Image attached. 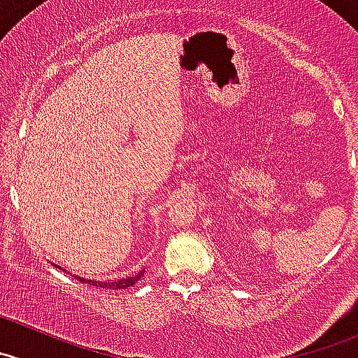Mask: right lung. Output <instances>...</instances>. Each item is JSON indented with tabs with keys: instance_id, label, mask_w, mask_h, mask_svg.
Here are the masks:
<instances>
[{
	"instance_id": "obj_1",
	"label": "right lung",
	"mask_w": 358,
	"mask_h": 358,
	"mask_svg": "<svg viewBox=\"0 0 358 358\" xmlns=\"http://www.w3.org/2000/svg\"><path fill=\"white\" fill-rule=\"evenodd\" d=\"M56 268L66 272V268L59 267V265H56ZM142 275H144V271H141L138 274H135V275H128V278L115 279V281H96V279H86V278H80V275H75V278L79 279V281H83V283L93 285V287L108 288V290H122V288H130V287H134L135 283H138V279H141Z\"/></svg>"
}]
</instances>
